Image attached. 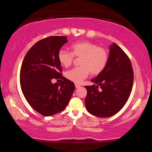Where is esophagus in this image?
<instances>
[{
	"label": "esophagus",
	"instance_id": "esophagus-1",
	"mask_svg": "<svg viewBox=\"0 0 152 152\" xmlns=\"http://www.w3.org/2000/svg\"><path fill=\"white\" fill-rule=\"evenodd\" d=\"M75 86H76V88H80V84H76Z\"/></svg>",
	"mask_w": 152,
	"mask_h": 152
}]
</instances>
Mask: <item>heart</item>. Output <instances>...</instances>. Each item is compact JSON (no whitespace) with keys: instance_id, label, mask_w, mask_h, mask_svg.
I'll return each instance as SVG.
<instances>
[{"instance_id":"b5f03b06","label":"heart","mask_w":152,"mask_h":152,"mask_svg":"<svg viewBox=\"0 0 152 152\" xmlns=\"http://www.w3.org/2000/svg\"><path fill=\"white\" fill-rule=\"evenodd\" d=\"M72 52L64 50L59 51L58 58L61 66H70L74 56L80 58V67L67 71L65 76L74 83H80L87 78L89 73L97 75L103 71L109 60V53L105 49L94 43L82 41L71 45Z\"/></svg>"}]
</instances>
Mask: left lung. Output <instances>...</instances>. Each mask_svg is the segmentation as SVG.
I'll list each match as a JSON object with an SVG mask.
<instances>
[{"label": "left lung", "mask_w": 152, "mask_h": 152, "mask_svg": "<svg viewBox=\"0 0 152 152\" xmlns=\"http://www.w3.org/2000/svg\"><path fill=\"white\" fill-rule=\"evenodd\" d=\"M91 82L94 84L85 86L88 113L96 117H109L124 107L132 90L133 71L129 58L116 43L110 45L105 68Z\"/></svg>", "instance_id": "left-lung-1"}]
</instances>
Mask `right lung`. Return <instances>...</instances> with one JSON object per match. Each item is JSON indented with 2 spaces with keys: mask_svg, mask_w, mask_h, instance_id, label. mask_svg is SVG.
I'll list each match as a JSON object with an SVG mask.
<instances>
[{
  "mask_svg": "<svg viewBox=\"0 0 152 152\" xmlns=\"http://www.w3.org/2000/svg\"><path fill=\"white\" fill-rule=\"evenodd\" d=\"M68 42L66 36H51L33 45L23 61L20 87L33 109L45 117L60 113L68 105L75 89L74 82L62 76L58 55ZM62 79L53 84L52 78Z\"/></svg>",
  "mask_w": 152,
  "mask_h": 152,
  "instance_id": "1",
  "label": "right lung"
}]
</instances>
